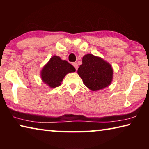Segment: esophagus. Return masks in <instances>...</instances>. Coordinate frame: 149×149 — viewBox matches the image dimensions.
I'll use <instances>...</instances> for the list:
<instances>
[{
  "label": "esophagus",
  "instance_id": "1",
  "mask_svg": "<svg viewBox=\"0 0 149 149\" xmlns=\"http://www.w3.org/2000/svg\"><path fill=\"white\" fill-rule=\"evenodd\" d=\"M73 65H74V66L75 67V70H77V69H78V65H77V63H75V62H74V63H73Z\"/></svg>",
  "mask_w": 149,
  "mask_h": 149
}]
</instances>
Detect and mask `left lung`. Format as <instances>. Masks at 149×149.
<instances>
[{
  "label": "left lung",
  "instance_id": "1",
  "mask_svg": "<svg viewBox=\"0 0 149 149\" xmlns=\"http://www.w3.org/2000/svg\"><path fill=\"white\" fill-rule=\"evenodd\" d=\"M83 82L89 89L97 91L108 87L112 79L110 64L99 57L88 54L83 57L82 64L77 70Z\"/></svg>",
  "mask_w": 149,
  "mask_h": 149
}]
</instances>
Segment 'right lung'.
I'll return each instance as SVG.
<instances>
[{
    "label": "right lung",
    "instance_id": "right-lung-1",
    "mask_svg": "<svg viewBox=\"0 0 149 149\" xmlns=\"http://www.w3.org/2000/svg\"><path fill=\"white\" fill-rule=\"evenodd\" d=\"M74 72L75 68L66 60H62L59 56H54L42 68L41 78L45 84L54 88L61 84L65 75Z\"/></svg>",
    "mask_w": 149,
    "mask_h": 149
}]
</instances>
